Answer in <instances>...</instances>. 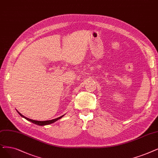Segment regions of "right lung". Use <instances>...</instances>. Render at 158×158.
I'll return each instance as SVG.
<instances>
[{
  "label": "right lung",
  "mask_w": 158,
  "mask_h": 158,
  "mask_svg": "<svg viewBox=\"0 0 158 158\" xmlns=\"http://www.w3.org/2000/svg\"><path fill=\"white\" fill-rule=\"evenodd\" d=\"M17 112L19 113V114L21 117H23L26 118V119L27 120V121H30V122H31V123H34V124H37V125H40V126H44V125H48V124H52V123L56 122V121H58V119L61 118L63 116H64V115H62V116H61V117H58V118H54V119H52V120H49V121H34V120L30 119V118H27V117H25L23 116L22 114H21V113H20L18 111H17Z\"/></svg>",
  "instance_id": "1"
}]
</instances>
